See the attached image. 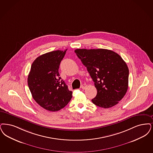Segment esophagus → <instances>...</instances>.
Masks as SVG:
<instances>
[{
  "label": "esophagus",
  "instance_id": "obj_1",
  "mask_svg": "<svg viewBox=\"0 0 153 153\" xmlns=\"http://www.w3.org/2000/svg\"><path fill=\"white\" fill-rule=\"evenodd\" d=\"M86 87H87V85L86 84H83L81 86V88L82 89H85Z\"/></svg>",
  "mask_w": 153,
  "mask_h": 153
}]
</instances>
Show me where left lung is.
I'll return each mask as SVG.
<instances>
[{
	"mask_svg": "<svg viewBox=\"0 0 153 153\" xmlns=\"http://www.w3.org/2000/svg\"><path fill=\"white\" fill-rule=\"evenodd\" d=\"M74 52L97 89V95L92 102L103 108L118 104L128 88V67L122 57L106 49H77Z\"/></svg>",
	"mask_w": 153,
	"mask_h": 153,
	"instance_id": "obj_1",
	"label": "left lung"
}]
</instances>
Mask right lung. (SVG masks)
I'll list each match as a JSON object with an SVG mask.
<instances>
[{"label":"right lung","mask_w":153,"mask_h":153,"mask_svg":"<svg viewBox=\"0 0 153 153\" xmlns=\"http://www.w3.org/2000/svg\"><path fill=\"white\" fill-rule=\"evenodd\" d=\"M67 50L41 55L31 65L28 76L29 89L35 101L46 110H60L72 97V92L69 91L59 73L60 64Z\"/></svg>","instance_id":"add662e5"}]
</instances>
